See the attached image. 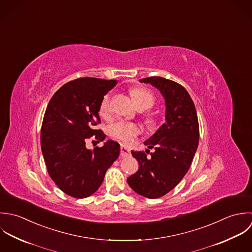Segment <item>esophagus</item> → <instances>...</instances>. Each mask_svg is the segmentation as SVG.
Here are the masks:
<instances>
[{"instance_id": "obj_1", "label": "esophagus", "mask_w": 252, "mask_h": 252, "mask_svg": "<svg viewBox=\"0 0 252 252\" xmlns=\"http://www.w3.org/2000/svg\"><path fill=\"white\" fill-rule=\"evenodd\" d=\"M129 155H130V150H129L127 147L122 145V146H121V156H122L123 158H125V157H127V156H129Z\"/></svg>"}]
</instances>
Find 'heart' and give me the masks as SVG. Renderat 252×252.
<instances>
[{"label":"heart","instance_id":"obj_1","mask_svg":"<svg viewBox=\"0 0 252 252\" xmlns=\"http://www.w3.org/2000/svg\"><path fill=\"white\" fill-rule=\"evenodd\" d=\"M130 95L134 101L138 109L148 110L155 104V96L150 91L143 88H133L130 90ZM111 112V94H106L100 101L99 104V114L102 117L106 118L110 115ZM146 121L149 125H154L155 120L153 117H147ZM108 133L125 143H131L136 139L138 135L141 134L142 128L137 124L127 123L125 121H116L108 125L107 126Z\"/></svg>","mask_w":252,"mask_h":252}]
</instances>
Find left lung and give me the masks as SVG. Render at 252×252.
<instances>
[{
  "label": "left lung",
  "mask_w": 252,
  "mask_h": 252,
  "mask_svg": "<svg viewBox=\"0 0 252 252\" xmlns=\"http://www.w3.org/2000/svg\"><path fill=\"white\" fill-rule=\"evenodd\" d=\"M140 82L151 84L163 95L165 123L144 143L154 149L150 156L131 151L139 168L127 178V183L137 194L158 199L171 191L189 170L199 144V121L195 104L181 85L161 77Z\"/></svg>",
  "instance_id": "obj_1"
}]
</instances>
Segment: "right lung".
<instances>
[{"instance_id":"obj_1","label":"right lung","mask_w":252,"mask_h":252,"mask_svg":"<svg viewBox=\"0 0 252 252\" xmlns=\"http://www.w3.org/2000/svg\"><path fill=\"white\" fill-rule=\"evenodd\" d=\"M115 80L79 78L63 85L51 97L41 128V146L53 182L65 194L84 199L100 187L107 169L120 155V144L108 140L93 151L86 143H98L106 135L96 126L102 97Z\"/></svg>"}]
</instances>
